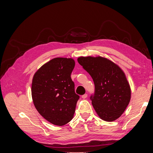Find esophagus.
I'll use <instances>...</instances> for the list:
<instances>
[{"label": "esophagus", "instance_id": "1", "mask_svg": "<svg viewBox=\"0 0 153 153\" xmlns=\"http://www.w3.org/2000/svg\"><path fill=\"white\" fill-rule=\"evenodd\" d=\"M87 94H85L82 96V98L83 99H85V98H87Z\"/></svg>", "mask_w": 153, "mask_h": 153}]
</instances>
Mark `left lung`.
I'll return each instance as SVG.
<instances>
[{
    "label": "left lung",
    "mask_w": 153,
    "mask_h": 153,
    "mask_svg": "<svg viewBox=\"0 0 153 153\" xmlns=\"http://www.w3.org/2000/svg\"><path fill=\"white\" fill-rule=\"evenodd\" d=\"M77 60L94 81L95 92L91 99L96 112L103 121H115L131 100V88L124 72L105 57L82 56Z\"/></svg>",
    "instance_id": "1"
}]
</instances>
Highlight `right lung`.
I'll return each instance as SVG.
<instances>
[{
	"label": "right lung",
	"mask_w": 153,
	"mask_h": 153,
	"mask_svg": "<svg viewBox=\"0 0 153 153\" xmlns=\"http://www.w3.org/2000/svg\"><path fill=\"white\" fill-rule=\"evenodd\" d=\"M75 66L72 58H54L39 68L32 78L31 93L35 108L57 126L71 121L79 99L71 78Z\"/></svg>",
	"instance_id": "1"
}]
</instances>
